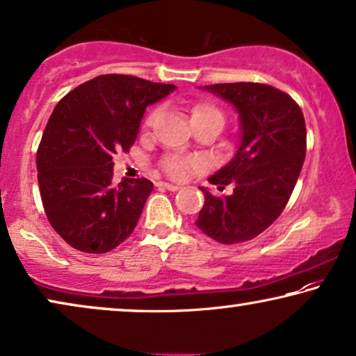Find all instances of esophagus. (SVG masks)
<instances>
[{
  "label": "esophagus",
  "instance_id": "34e87169",
  "mask_svg": "<svg viewBox=\"0 0 356 356\" xmlns=\"http://www.w3.org/2000/svg\"><path fill=\"white\" fill-rule=\"evenodd\" d=\"M158 185L161 188L169 190V192H176V190H179V185H174V184H169V182H159Z\"/></svg>",
  "mask_w": 356,
  "mask_h": 356
}]
</instances>
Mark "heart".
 I'll return each instance as SVG.
<instances>
[{"label":"heart","instance_id":"heart-1","mask_svg":"<svg viewBox=\"0 0 356 356\" xmlns=\"http://www.w3.org/2000/svg\"><path fill=\"white\" fill-rule=\"evenodd\" d=\"M202 116L218 118L224 122L222 113L219 111L218 108H214L208 103H200V104H197V106H193V109H192V119L202 118ZM156 118H158V111H153L152 114H149L147 119L148 126H153L154 121H156ZM188 166H198V161L197 159H187V161H185V159H180V158H168L166 161H164V169H166V172L172 177H182L185 171L188 169Z\"/></svg>","mask_w":356,"mask_h":356}]
</instances>
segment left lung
Masks as SVG:
<instances>
[{"mask_svg": "<svg viewBox=\"0 0 356 356\" xmlns=\"http://www.w3.org/2000/svg\"><path fill=\"white\" fill-rule=\"evenodd\" d=\"M232 104L238 114V145L209 184H232L234 192L214 197L200 187L204 204L197 227L219 243L252 240L279 218L302 171L307 126L287 93L264 83L238 82L200 87Z\"/></svg>", "mask_w": 356, "mask_h": 356, "instance_id": "left-lung-1", "label": "left lung"}]
</instances>
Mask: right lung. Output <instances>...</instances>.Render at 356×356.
<instances>
[{
	"mask_svg": "<svg viewBox=\"0 0 356 356\" xmlns=\"http://www.w3.org/2000/svg\"><path fill=\"white\" fill-rule=\"evenodd\" d=\"M177 87L106 74L56 104L37 152L40 195L53 229L76 250L106 253L138 222L148 179L113 184V154L132 147L147 106Z\"/></svg>",
	"mask_w": 356,
	"mask_h": 356,
	"instance_id": "obj_1",
	"label": "right lung"
}]
</instances>
